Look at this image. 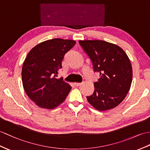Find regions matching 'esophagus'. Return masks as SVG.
I'll use <instances>...</instances> for the list:
<instances>
[{"mask_svg": "<svg viewBox=\"0 0 150 150\" xmlns=\"http://www.w3.org/2000/svg\"><path fill=\"white\" fill-rule=\"evenodd\" d=\"M74 85L76 86H79L81 85V83H74Z\"/></svg>", "mask_w": 150, "mask_h": 150, "instance_id": "34e87169", "label": "esophagus"}]
</instances>
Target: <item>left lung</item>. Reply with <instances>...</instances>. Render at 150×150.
I'll return each mask as SVG.
<instances>
[{"label": "left lung", "instance_id": "8db88e82", "mask_svg": "<svg viewBox=\"0 0 150 150\" xmlns=\"http://www.w3.org/2000/svg\"><path fill=\"white\" fill-rule=\"evenodd\" d=\"M79 43L92 61L93 71L100 74V78L94 83L93 94L86 97L88 103L99 111L117 106L126 97L132 83L129 57L121 47L104 41L87 40Z\"/></svg>", "mask_w": 150, "mask_h": 150}]
</instances>
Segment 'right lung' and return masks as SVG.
<instances>
[{
    "instance_id": "right-lung-1",
    "label": "right lung",
    "mask_w": 150,
    "mask_h": 150,
    "mask_svg": "<svg viewBox=\"0 0 150 150\" xmlns=\"http://www.w3.org/2000/svg\"><path fill=\"white\" fill-rule=\"evenodd\" d=\"M76 45L72 40L53 39L29 52L22 67L23 86L38 106L54 109L62 103L71 90L63 78H57L64 55Z\"/></svg>"
}]
</instances>
